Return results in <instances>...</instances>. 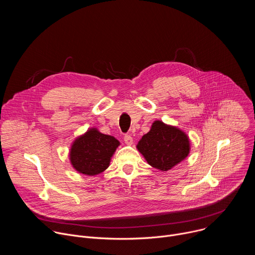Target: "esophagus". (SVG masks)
<instances>
[{"label":"esophagus","mask_w":255,"mask_h":255,"mask_svg":"<svg viewBox=\"0 0 255 255\" xmlns=\"http://www.w3.org/2000/svg\"><path fill=\"white\" fill-rule=\"evenodd\" d=\"M124 142H125L126 144H128V145H131V144L133 143V138H132L130 135L126 134V135L124 136Z\"/></svg>","instance_id":"34e87169"}]
</instances>
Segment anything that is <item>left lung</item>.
Segmentation results:
<instances>
[{
	"mask_svg": "<svg viewBox=\"0 0 255 255\" xmlns=\"http://www.w3.org/2000/svg\"><path fill=\"white\" fill-rule=\"evenodd\" d=\"M137 148L148 164L165 171L188 156L190 143L183 131L155 121L150 131L141 138Z\"/></svg>",
	"mask_w": 255,
	"mask_h": 255,
	"instance_id": "8db88e82",
	"label": "left lung"
}]
</instances>
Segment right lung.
I'll use <instances>...</instances> for the list:
<instances>
[{"instance_id":"obj_1","label":"right lung","mask_w":255,"mask_h":255,"mask_svg":"<svg viewBox=\"0 0 255 255\" xmlns=\"http://www.w3.org/2000/svg\"><path fill=\"white\" fill-rule=\"evenodd\" d=\"M119 144L113 136L91 129L72 144L70 162L81 173L99 174L110 164V159Z\"/></svg>"}]
</instances>
